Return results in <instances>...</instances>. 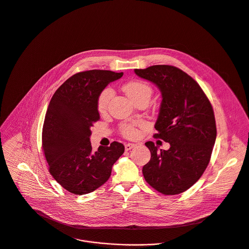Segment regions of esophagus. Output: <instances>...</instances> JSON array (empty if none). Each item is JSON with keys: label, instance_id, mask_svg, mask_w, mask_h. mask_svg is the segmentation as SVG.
<instances>
[{"label": "esophagus", "instance_id": "1", "mask_svg": "<svg viewBox=\"0 0 249 249\" xmlns=\"http://www.w3.org/2000/svg\"><path fill=\"white\" fill-rule=\"evenodd\" d=\"M136 145L135 144H132V143H127L124 145V148H125V151H129L131 150L132 148H134Z\"/></svg>", "mask_w": 249, "mask_h": 249}]
</instances>
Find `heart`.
I'll return each instance as SVG.
<instances>
[{"label":"heart","instance_id":"1","mask_svg":"<svg viewBox=\"0 0 249 249\" xmlns=\"http://www.w3.org/2000/svg\"><path fill=\"white\" fill-rule=\"evenodd\" d=\"M124 90L134 103L142 98L150 99L152 94V89L147 84L139 81L130 82L126 84L124 87ZM113 95H114V90L111 88H106L100 92L97 99V108L99 112H104L107 109L108 104L112 99ZM122 132L127 138H136L138 136L137 129L127 124H124L122 126Z\"/></svg>","mask_w":249,"mask_h":249}]
</instances>
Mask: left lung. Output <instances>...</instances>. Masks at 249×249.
Returning a JSON list of instances; mask_svg holds the SVG:
<instances>
[{
	"label": "left lung",
	"mask_w": 249,
	"mask_h": 249,
	"mask_svg": "<svg viewBox=\"0 0 249 249\" xmlns=\"http://www.w3.org/2000/svg\"><path fill=\"white\" fill-rule=\"evenodd\" d=\"M134 73L160 89L154 136L170 145L159 150L152 141L145 143L151 160L143 166L144 178L161 194L183 193L200 178L210 160L216 139L212 106L198 84L174 66L154 65Z\"/></svg>",
	"instance_id": "left-lung-1"
}]
</instances>
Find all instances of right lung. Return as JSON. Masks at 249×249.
Returning <instances> with one entry per match:
<instances>
[{
    "mask_svg": "<svg viewBox=\"0 0 249 249\" xmlns=\"http://www.w3.org/2000/svg\"><path fill=\"white\" fill-rule=\"evenodd\" d=\"M124 73L89 70L73 75L54 92L45 117L43 150L53 177L68 192L86 195L102 186L124 146L112 142L93 151L92 124L99 120L100 92Z\"/></svg>",
    "mask_w": 249,
    "mask_h": 249,
    "instance_id": "obj_1",
    "label": "right lung"
}]
</instances>
